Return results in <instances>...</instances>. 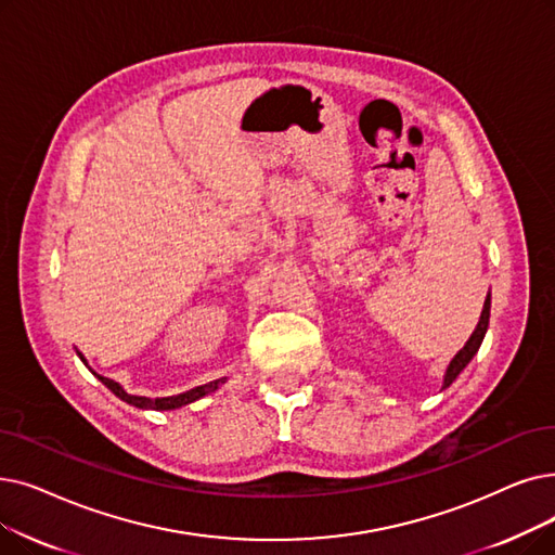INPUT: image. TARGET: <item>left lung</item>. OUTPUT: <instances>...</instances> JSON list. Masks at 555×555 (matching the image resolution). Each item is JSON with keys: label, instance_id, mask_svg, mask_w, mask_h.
Masks as SVG:
<instances>
[{"label": "left lung", "instance_id": "8db88e82", "mask_svg": "<svg viewBox=\"0 0 555 555\" xmlns=\"http://www.w3.org/2000/svg\"><path fill=\"white\" fill-rule=\"evenodd\" d=\"M490 308H492V297H490V293H488L486 304H483V310H480V320H478L474 333L469 335V340L465 343V347L451 358V363H449V367H447V372H444L442 390L449 388V385L457 378V374H461V372L472 363V358H474L476 351L480 349V343H483V337H486L488 326H490Z\"/></svg>", "mask_w": 555, "mask_h": 555}]
</instances>
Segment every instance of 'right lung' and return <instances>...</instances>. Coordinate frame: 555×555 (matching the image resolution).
<instances>
[{"mask_svg":"<svg viewBox=\"0 0 555 555\" xmlns=\"http://www.w3.org/2000/svg\"><path fill=\"white\" fill-rule=\"evenodd\" d=\"M79 353V351H77ZM79 358L83 360V365L88 367V360L83 358V353H79ZM90 370V367H88ZM92 372V370H90ZM94 376H98L106 388L115 395V397H119L122 401H127V403H131V405H135V408H142V411H175V408H181V405H188V403H192V401H197V399H202V397H206V395H210V392H215L220 388L222 383H227V376H222V378H215V380H210V383H204V385H197V388H192V390H185V392H181V395H172V397H156V399H150V397H138V395H129L122 385L119 383H115L113 378H106V376H102V374H98V372H92Z\"/></svg>","mask_w":555,"mask_h":555,"instance_id":"right-lung-1","label":"right lung"}]
</instances>
